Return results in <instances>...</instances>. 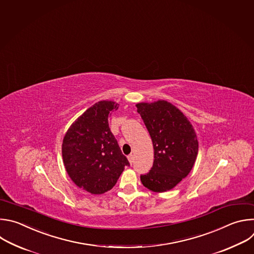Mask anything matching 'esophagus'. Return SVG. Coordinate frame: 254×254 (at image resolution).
<instances>
[{
	"label": "esophagus",
	"instance_id": "esophagus-1",
	"mask_svg": "<svg viewBox=\"0 0 254 254\" xmlns=\"http://www.w3.org/2000/svg\"><path fill=\"white\" fill-rule=\"evenodd\" d=\"M128 160H129L130 164H133V163H134V155H133V154H130V155L128 156Z\"/></svg>",
	"mask_w": 254,
	"mask_h": 254
}]
</instances>
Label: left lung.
I'll use <instances>...</instances> for the list:
<instances>
[{
  "label": "left lung",
  "instance_id": "obj_1",
  "mask_svg": "<svg viewBox=\"0 0 254 254\" xmlns=\"http://www.w3.org/2000/svg\"><path fill=\"white\" fill-rule=\"evenodd\" d=\"M141 115L154 148V161L142 184L154 192L175 187L191 171L197 154L198 141L193 126L184 114L166 101L139 103Z\"/></svg>",
  "mask_w": 254,
  "mask_h": 254
}]
</instances>
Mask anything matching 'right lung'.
Here are the masks:
<instances>
[{
    "instance_id": "add662e5",
    "label": "right lung",
    "mask_w": 254,
    "mask_h": 254,
    "mask_svg": "<svg viewBox=\"0 0 254 254\" xmlns=\"http://www.w3.org/2000/svg\"><path fill=\"white\" fill-rule=\"evenodd\" d=\"M117 109L112 101H100L71 125L63 140L67 173L78 187L92 194L112 189L124 167L130 166L108 123Z\"/></svg>"
}]
</instances>
